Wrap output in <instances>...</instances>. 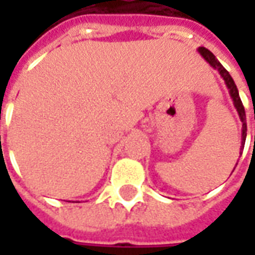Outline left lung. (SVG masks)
Wrapping results in <instances>:
<instances>
[{
    "label": "left lung",
    "mask_w": 255,
    "mask_h": 255,
    "mask_svg": "<svg viewBox=\"0 0 255 255\" xmlns=\"http://www.w3.org/2000/svg\"><path fill=\"white\" fill-rule=\"evenodd\" d=\"M198 52L201 53V56H202L206 61H208L214 69H217L219 73L221 75V78L224 79L225 84H227V87L230 90V95L232 101H234V105H235L236 111L239 113V117H241L242 123H243V126H242V149L245 147V142H246V135H247V124H246V112H245V108H243V104H242L241 97H239V91L236 89V84L234 82V79L231 78L230 72L225 69L217 58L214 57V54L210 50H208L206 47H199L198 49ZM242 154V153H241Z\"/></svg>",
    "instance_id": "8db88e82"
}]
</instances>
